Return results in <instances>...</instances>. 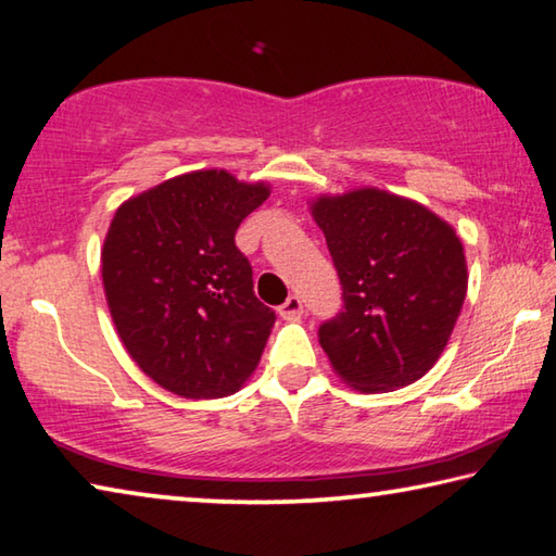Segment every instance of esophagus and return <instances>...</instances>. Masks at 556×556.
Returning a JSON list of instances; mask_svg holds the SVG:
<instances>
[{
	"mask_svg": "<svg viewBox=\"0 0 556 556\" xmlns=\"http://www.w3.org/2000/svg\"><path fill=\"white\" fill-rule=\"evenodd\" d=\"M301 314H304V304H301L299 296H289L285 304L279 306V316L285 318V321H299Z\"/></svg>",
	"mask_w": 556,
	"mask_h": 556,
	"instance_id": "1",
	"label": "esophagus"
}]
</instances>
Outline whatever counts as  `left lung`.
I'll use <instances>...</instances> for the list:
<instances>
[{
	"label": "left lung",
	"mask_w": 556,
	"mask_h": 556,
	"mask_svg": "<svg viewBox=\"0 0 556 556\" xmlns=\"http://www.w3.org/2000/svg\"><path fill=\"white\" fill-rule=\"evenodd\" d=\"M343 287L318 328L333 372L357 392L417 382L444 353L468 289L464 242L444 218L375 186L308 201Z\"/></svg>",
	"instance_id": "8db88e82"
}]
</instances>
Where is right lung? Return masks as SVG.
Returning <instances> with one entry per match:
<instances>
[{
    "mask_svg": "<svg viewBox=\"0 0 556 556\" xmlns=\"http://www.w3.org/2000/svg\"><path fill=\"white\" fill-rule=\"evenodd\" d=\"M267 195L265 181L201 168L115 211L100 252L102 287L122 345L159 388L215 400L255 372L277 316L252 291L235 230Z\"/></svg>",
    "mask_w": 556,
    "mask_h": 556,
    "instance_id": "obj_1",
    "label": "right lung"
}]
</instances>
